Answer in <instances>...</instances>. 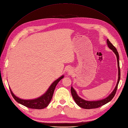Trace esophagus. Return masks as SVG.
Returning a JSON list of instances; mask_svg holds the SVG:
<instances>
[{
	"label": "esophagus",
	"instance_id": "obj_1",
	"mask_svg": "<svg viewBox=\"0 0 128 128\" xmlns=\"http://www.w3.org/2000/svg\"><path fill=\"white\" fill-rule=\"evenodd\" d=\"M66 70L68 72H72V68L71 67H67L66 69Z\"/></svg>",
	"mask_w": 128,
	"mask_h": 128
}]
</instances>
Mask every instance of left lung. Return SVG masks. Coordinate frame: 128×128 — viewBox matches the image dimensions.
I'll return each instance as SVG.
<instances>
[{
    "mask_svg": "<svg viewBox=\"0 0 128 128\" xmlns=\"http://www.w3.org/2000/svg\"><path fill=\"white\" fill-rule=\"evenodd\" d=\"M107 44L108 45V48H109L110 49H111L112 50H113V51L114 52L115 55L116 56V58H117L118 77V80L116 86L115 88L114 89V90L111 93V94H110V96H108L106 98L100 100H98V101H87V100H85L82 99L81 98H80L78 95H77L75 90L72 86L71 93H72V96L73 99H74L75 102L77 105L79 106L81 108H84V109H88V110L93 109V108H98L104 105V104H105L108 102H110V100L114 98V96L116 94V92L118 84L119 83L120 80V74H121V73H120V63H119V56H118V53L116 48H115V47H114V46L108 40H107Z\"/></svg>",
    "mask_w": 128,
    "mask_h": 128,
    "instance_id": "1",
    "label": "left lung"
}]
</instances>
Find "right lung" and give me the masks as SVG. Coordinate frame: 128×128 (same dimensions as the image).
Masks as SVG:
<instances>
[{
	"label": "right lung",
	"instance_id": "obj_1",
	"mask_svg": "<svg viewBox=\"0 0 128 128\" xmlns=\"http://www.w3.org/2000/svg\"><path fill=\"white\" fill-rule=\"evenodd\" d=\"M64 75L61 76L59 78L56 80L51 85V86H50L47 91L43 95H42L40 97L37 98L36 99L32 100H24L19 98L14 94L10 88L11 94L13 96V98L15 100V101L26 107L37 110L43 109V108L46 107L48 105L49 103L51 102L52 98L54 91L55 90L56 85L61 79L64 78Z\"/></svg>",
	"mask_w": 128,
	"mask_h": 128
}]
</instances>
